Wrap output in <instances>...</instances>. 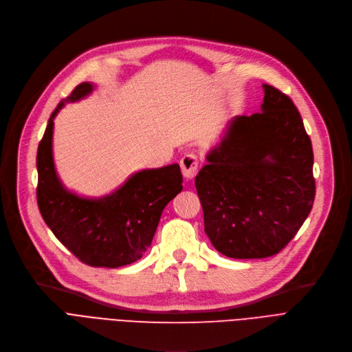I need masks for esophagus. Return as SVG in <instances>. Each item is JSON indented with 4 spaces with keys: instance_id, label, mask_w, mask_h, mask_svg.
Returning <instances> with one entry per match:
<instances>
[{
    "instance_id": "obj_1",
    "label": "esophagus",
    "mask_w": 352,
    "mask_h": 352,
    "mask_svg": "<svg viewBox=\"0 0 352 352\" xmlns=\"http://www.w3.org/2000/svg\"><path fill=\"white\" fill-rule=\"evenodd\" d=\"M180 169L185 179L190 180L196 176L197 169H199V159L193 153H188L180 159Z\"/></svg>"
}]
</instances>
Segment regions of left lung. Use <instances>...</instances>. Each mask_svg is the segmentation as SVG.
I'll use <instances>...</instances> for the list:
<instances>
[{
    "label": "left lung",
    "instance_id": "1",
    "mask_svg": "<svg viewBox=\"0 0 352 352\" xmlns=\"http://www.w3.org/2000/svg\"><path fill=\"white\" fill-rule=\"evenodd\" d=\"M262 87L261 113L233 117L195 179L208 238L235 259L280 252L315 199L312 144L300 114L287 94Z\"/></svg>",
    "mask_w": 352,
    "mask_h": 352
}]
</instances>
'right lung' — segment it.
I'll return each instance as SVG.
<instances>
[{
  "label": "right lung",
  "mask_w": 352,
  "mask_h": 352,
  "mask_svg": "<svg viewBox=\"0 0 352 352\" xmlns=\"http://www.w3.org/2000/svg\"><path fill=\"white\" fill-rule=\"evenodd\" d=\"M93 89L91 82H81L48 119L37 152V204L47 226L76 258L90 266L119 267L146 252L164 206L183 189V179L179 164L173 163L140 170L98 199L67 190L53 160L54 117L65 103L78 102Z\"/></svg>",
  "instance_id": "1"
}]
</instances>
